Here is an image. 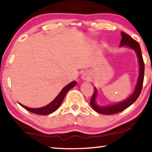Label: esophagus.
<instances>
[{
    "label": "esophagus",
    "mask_w": 152,
    "mask_h": 152,
    "mask_svg": "<svg viewBox=\"0 0 152 152\" xmlns=\"http://www.w3.org/2000/svg\"><path fill=\"white\" fill-rule=\"evenodd\" d=\"M82 79L85 81H89L90 79H91V77L89 76V75L88 74L85 73V74H83Z\"/></svg>",
    "instance_id": "1"
}]
</instances>
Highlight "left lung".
I'll return each instance as SVG.
<instances>
[{
  "label": "left lung",
  "instance_id": "8db88e82",
  "mask_svg": "<svg viewBox=\"0 0 152 152\" xmlns=\"http://www.w3.org/2000/svg\"><path fill=\"white\" fill-rule=\"evenodd\" d=\"M121 35L122 39L121 40V42H120L119 46H128L131 49H132L135 52L136 54H137L139 64V77H138L137 83L136 85L134 91L132 93V94L130 97H128L126 99H125V100L122 101L121 102L115 104L106 106H101L97 104L96 99L97 96H98V90L94 87V94H93L90 101L91 106L96 112L103 115H114L125 110L126 108H128V106L132 104L137 100L142 91V83H143L144 79L145 64L143 59H142L141 47H140L139 44L137 41L132 39L130 36L127 35L124 32H121Z\"/></svg>",
  "mask_w": 152,
  "mask_h": 152
}]
</instances>
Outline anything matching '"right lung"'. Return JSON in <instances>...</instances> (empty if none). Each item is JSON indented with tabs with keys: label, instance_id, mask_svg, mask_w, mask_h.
I'll return each mask as SVG.
<instances>
[{
	"label": "right lung",
	"instance_id": "right-lung-1",
	"mask_svg": "<svg viewBox=\"0 0 152 152\" xmlns=\"http://www.w3.org/2000/svg\"><path fill=\"white\" fill-rule=\"evenodd\" d=\"M76 85V81H73V82L68 84L67 86H65V87L61 90V91L58 94V96L54 99V100L53 102H51L49 104L45 106L44 107L33 108L27 107V106L22 105L19 102L18 103L20 104V106H22V107L25 108L26 110H28V111H30L33 113H35V114L40 115H49L50 114V113L55 111V110L59 107L60 105L61 104L63 100V99H64L67 92L69 90L72 89V88H73Z\"/></svg>",
	"mask_w": 152,
	"mask_h": 152
}]
</instances>
